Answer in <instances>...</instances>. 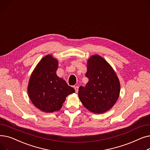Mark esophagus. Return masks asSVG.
I'll return each instance as SVG.
<instances>
[{
  "label": "esophagus",
  "mask_w": 150,
  "mask_h": 150,
  "mask_svg": "<svg viewBox=\"0 0 150 150\" xmlns=\"http://www.w3.org/2000/svg\"><path fill=\"white\" fill-rule=\"evenodd\" d=\"M75 92L78 93V86H75Z\"/></svg>",
  "instance_id": "esophagus-1"
}]
</instances>
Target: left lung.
Listing matches in <instances>:
<instances>
[{"label": "left lung", "mask_w": 150, "mask_h": 150, "mask_svg": "<svg viewBox=\"0 0 150 150\" xmlns=\"http://www.w3.org/2000/svg\"><path fill=\"white\" fill-rule=\"evenodd\" d=\"M87 68L85 76L89 81L85 87L79 88L78 97L89 111L104 113L114 105L119 97V80L111 66L99 55L89 59Z\"/></svg>", "instance_id": "8db88e82"}]
</instances>
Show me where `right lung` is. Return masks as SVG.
<instances>
[{
  "label": "right lung",
  "mask_w": 150,
  "mask_h": 150,
  "mask_svg": "<svg viewBox=\"0 0 150 150\" xmlns=\"http://www.w3.org/2000/svg\"><path fill=\"white\" fill-rule=\"evenodd\" d=\"M58 61L48 54L38 63L31 74L28 86L33 104L45 112L59 111L66 97L75 92L66 81L58 77Z\"/></svg>",
  "instance_id": "add662e5"
}]
</instances>
